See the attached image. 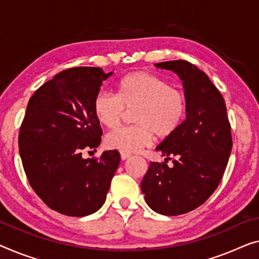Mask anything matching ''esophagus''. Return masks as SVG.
Returning a JSON list of instances; mask_svg holds the SVG:
<instances>
[{"mask_svg": "<svg viewBox=\"0 0 259 259\" xmlns=\"http://www.w3.org/2000/svg\"><path fill=\"white\" fill-rule=\"evenodd\" d=\"M130 157H131V154H130V153L121 152V159H122V160H125V159H128V158H130Z\"/></svg>", "mask_w": 259, "mask_h": 259, "instance_id": "esophagus-1", "label": "esophagus"}]
</instances>
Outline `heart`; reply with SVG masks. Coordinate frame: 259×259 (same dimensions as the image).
I'll return each instance as SVG.
<instances>
[{
  "label": "heart",
  "mask_w": 259,
  "mask_h": 259,
  "mask_svg": "<svg viewBox=\"0 0 259 259\" xmlns=\"http://www.w3.org/2000/svg\"><path fill=\"white\" fill-rule=\"evenodd\" d=\"M93 109L107 128L119 124L126 110H134V125L121 126L106 136L108 148L131 153L149 145L154 135L166 140L180 129L186 118L187 99L184 92L152 73L137 71L122 78L117 94L100 92Z\"/></svg>",
  "instance_id": "b5f03b06"
}]
</instances>
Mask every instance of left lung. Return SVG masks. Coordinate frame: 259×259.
<instances>
[{
    "label": "left lung",
    "mask_w": 259,
    "mask_h": 259,
    "mask_svg": "<svg viewBox=\"0 0 259 259\" xmlns=\"http://www.w3.org/2000/svg\"><path fill=\"white\" fill-rule=\"evenodd\" d=\"M183 80L187 113L180 129L157 146L165 163H151L141 188L156 213L176 216L206 201L218 188L233 148L226 102L207 74L186 60L156 64ZM176 156L174 166L166 163Z\"/></svg>",
    "instance_id": "left-lung-1"
}]
</instances>
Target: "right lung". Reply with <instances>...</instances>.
<instances>
[{
  "label": "right lung",
  "mask_w": 259,
  "mask_h": 259,
  "mask_svg": "<svg viewBox=\"0 0 259 259\" xmlns=\"http://www.w3.org/2000/svg\"><path fill=\"white\" fill-rule=\"evenodd\" d=\"M111 74L100 67L65 69L29 100L18 135L22 164L32 190L60 214L81 218L99 210L118 167L117 150L82 158L83 150L101 143L93 102Z\"/></svg>",
  "instance_id": "add662e5"
}]
</instances>
